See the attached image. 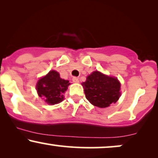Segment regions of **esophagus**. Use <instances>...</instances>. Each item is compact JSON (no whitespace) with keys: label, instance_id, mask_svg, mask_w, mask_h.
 <instances>
[{"label":"esophagus","instance_id":"obj_1","mask_svg":"<svg viewBox=\"0 0 158 158\" xmlns=\"http://www.w3.org/2000/svg\"><path fill=\"white\" fill-rule=\"evenodd\" d=\"M72 80H73V82H75V83H79V78H77V77H73V79H72Z\"/></svg>","mask_w":158,"mask_h":158}]
</instances>
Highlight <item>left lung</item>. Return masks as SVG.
I'll list each match as a JSON object with an SVG mask.
<instances>
[{"mask_svg": "<svg viewBox=\"0 0 158 158\" xmlns=\"http://www.w3.org/2000/svg\"><path fill=\"white\" fill-rule=\"evenodd\" d=\"M85 97L94 106L106 108L120 97V83L117 78L94 71L82 82Z\"/></svg>", "mask_w": 158, "mask_h": 158, "instance_id": "1", "label": "left lung"}]
</instances>
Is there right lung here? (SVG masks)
Segmentation results:
<instances>
[{"mask_svg": "<svg viewBox=\"0 0 158 158\" xmlns=\"http://www.w3.org/2000/svg\"><path fill=\"white\" fill-rule=\"evenodd\" d=\"M70 85L69 81L60 78L59 73L51 70L44 77L40 79L36 85L40 97L48 104L54 105L64 99V93Z\"/></svg>", "mask_w": 158, "mask_h": 158, "instance_id": "1", "label": "right lung"}]
</instances>
